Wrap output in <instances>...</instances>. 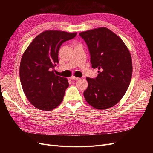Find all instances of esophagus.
<instances>
[{
	"instance_id": "obj_1",
	"label": "esophagus",
	"mask_w": 153,
	"mask_h": 153,
	"mask_svg": "<svg viewBox=\"0 0 153 153\" xmlns=\"http://www.w3.org/2000/svg\"><path fill=\"white\" fill-rule=\"evenodd\" d=\"M70 78H71V80H78L80 79V78L76 77V76H71L70 77Z\"/></svg>"
}]
</instances>
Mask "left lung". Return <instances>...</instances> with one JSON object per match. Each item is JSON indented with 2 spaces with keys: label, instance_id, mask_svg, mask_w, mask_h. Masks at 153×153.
<instances>
[{
  "label": "left lung",
  "instance_id": "8db88e82",
  "mask_svg": "<svg viewBox=\"0 0 153 153\" xmlns=\"http://www.w3.org/2000/svg\"><path fill=\"white\" fill-rule=\"evenodd\" d=\"M89 51L92 68L98 69L94 78H86L88 87L84 92L87 102L99 110L116 105L130 84L132 61L123 41L106 27L79 34Z\"/></svg>",
  "mask_w": 153,
  "mask_h": 153
}]
</instances>
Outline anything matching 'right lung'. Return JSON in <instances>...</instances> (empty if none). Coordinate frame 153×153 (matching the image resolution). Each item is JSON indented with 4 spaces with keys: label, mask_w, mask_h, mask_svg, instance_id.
I'll return each instance as SVG.
<instances>
[{
    "label": "right lung",
    "mask_w": 153,
    "mask_h": 153,
    "mask_svg": "<svg viewBox=\"0 0 153 153\" xmlns=\"http://www.w3.org/2000/svg\"><path fill=\"white\" fill-rule=\"evenodd\" d=\"M76 33L46 30L37 36L23 54L20 78L23 91L36 108L50 111L63 100L69 86L67 78L55 75L52 69L59 63L62 44L75 38Z\"/></svg>",
    "instance_id": "right-lung-1"
}]
</instances>
